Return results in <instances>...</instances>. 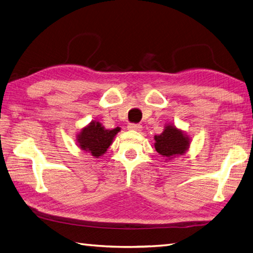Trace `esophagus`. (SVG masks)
Masks as SVG:
<instances>
[{
  "mask_svg": "<svg viewBox=\"0 0 253 253\" xmlns=\"http://www.w3.org/2000/svg\"><path fill=\"white\" fill-rule=\"evenodd\" d=\"M128 130H132V131H141L142 130V126L137 125V123H130V125L127 126Z\"/></svg>",
  "mask_w": 253,
  "mask_h": 253,
  "instance_id": "1",
  "label": "esophagus"
}]
</instances>
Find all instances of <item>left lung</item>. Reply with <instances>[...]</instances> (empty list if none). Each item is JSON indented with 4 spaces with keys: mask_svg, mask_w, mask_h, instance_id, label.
<instances>
[{
    "mask_svg": "<svg viewBox=\"0 0 253 253\" xmlns=\"http://www.w3.org/2000/svg\"><path fill=\"white\" fill-rule=\"evenodd\" d=\"M155 141L157 153L169 159L175 155H183L189 147V138L173 126H167L160 135L155 136Z\"/></svg>",
    "mask_w": 253,
    "mask_h": 253,
    "instance_id": "8db88e82",
    "label": "left lung"
}]
</instances>
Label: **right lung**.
Wrapping results in <instances>:
<instances>
[{
  "instance_id": "add662e5",
  "label": "right lung",
  "mask_w": 253,
  "mask_h": 253,
  "mask_svg": "<svg viewBox=\"0 0 253 253\" xmlns=\"http://www.w3.org/2000/svg\"><path fill=\"white\" fill-rule=\"evenodd\" d=\"M119 131L120 127L105 130L99 122H91L88 126L84 127L80 132L78 142L83 150H88L92 156L97 158L106 153L112 143V139Z\"/></svg>"
}]
</instances>
